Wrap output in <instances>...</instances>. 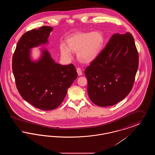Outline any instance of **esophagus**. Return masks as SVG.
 <instances>
[{"label":"esophagus","instance_id":"esophagus-1","mask_svg":"<svg viewBox=\"0 0 155 155\" xmlns=\"http://www.w3.org/2000/svg\"><path fill=\"white\" fill-rule=\"evenodd\" d=\"M77 73H78V75H80V76L82 75V70H81V69L80 68H77Z\"/></svg>","mask_w":155,"mask_h":155}]
</instances>
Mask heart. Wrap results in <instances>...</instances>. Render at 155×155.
Listing matches in <instances>:
<instances>
[{
	"mask_svg": "<svg viewBox=\"0 0 155 155\" xmlns=\"http://www.w3.org/2000/svg\"><path fill=\"white\" fill-rule=\"evenodd\" d=\"M104 42L101 32H77L67 38V46L60 45V54L63 59L70 60L72 52L77 53V58L81 62L90 63L102 51Z\"/></svg>",
	"mask_w": 155,
	"mask_h": 155,
	"instance_id": "b5f03b06",
	"label": "heart"
}]
</instances>
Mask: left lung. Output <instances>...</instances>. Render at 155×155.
I'll list each match as a JSON object with an SVG mask.
<instances>
[{
    "label": "left lung",
    "mask_w": 155,
    "mask_h": 155,
    "mask_svg": "<svg viewBox=\"0 0 155 155\" xmlns=\"http://www.w3.org/2000/svg\"><path fill=\"white\" fill-rule=\"evenodd\" d=\"M138 53L130 32L115 34L85 70L87 91L96 105H114L130 92L138 67Z\"/></svg>",
    "instance_id": "1"
}]
</instances>
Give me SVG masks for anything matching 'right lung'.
<instances>
[{
	"label": "right lung",
	"mask_w": 155,
	"mask_h": 155,
	"mask_svg": "<svg viewBox=\"0 0 155 155\" xmlns=\"http://www.w3.org/2000/svg\"><path fill=\"white\" fill-rule=\"evenodd\" d=\"M52 30L51 27L43 26L24 34L12 59L13 73L18 92L25 101L43 110L59 107L78 75L73 64H59L44 48L37 61L31 58V49L48 44Z\"/></svg>",
	"instance_id": "add662e5"
}]
</instances>
